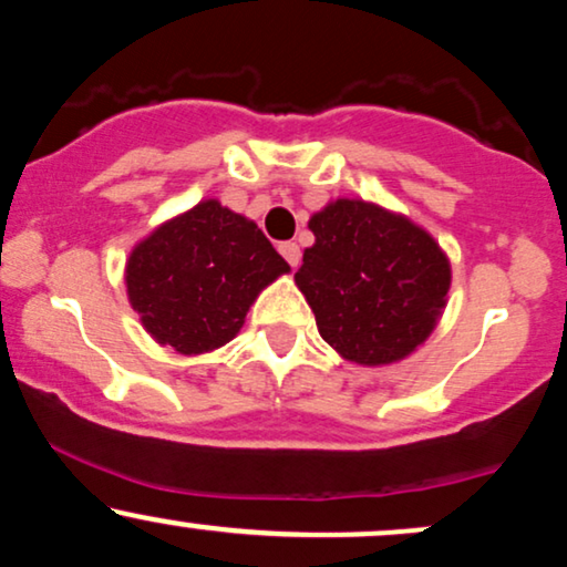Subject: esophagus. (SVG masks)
I'll use <instances>...</instances> for the list:
<instances>
[{
	"label": "esophagus",
	"mask_w": 567,
	"mask_h": 567,
	"mask_svg": "<svg viewBox=\"0 0 567 567\" xmlns=\"http://www.w3.org/2000/svg\"><path fill=\"white\" fill-rule=\"evenodd\" d=\"M279 252H282V258L292 266V269L301 264V247H298L296 243H282L279 245Z\"/></svg>",
	"instance_id": "34e87169"
}]
</instances>
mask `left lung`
Segmentation results:
<instances>
[{"label":"left lung","mask_w":567,"mask_h":567,"mask_svg":"<svg viewBox=\"0 0 567 567\" xmlns=\"http://www.w3.org/2000/svg\"><path fill=\"white\" fill-rule=\"evenodd\" d=\"M296 271L317 330L343 360L389 365L432 336L451 264L429 231L373 202L336 199L309 220Z\"/></svg>","instance_id":"8db88e82"}]
</instances>
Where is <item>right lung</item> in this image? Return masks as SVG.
I'll return each mask as SVG.
<instances>
[{"label": "right lung", "mask_w": 567, "mask_h": 567, "mask_svg": "<svg viewBox=\"0 0 567 567\" xmlns=\"http://www.w3.org/2000/svg\"><path fill=\"white\" fill-rule=\"evenodd\" d=\"M288 271L252 220L205 199L133 247L125 282L154 341L202 354L229 343L258 292Z\"/></svg>", "instance_id": "right-lung-1"}]
</instances>
